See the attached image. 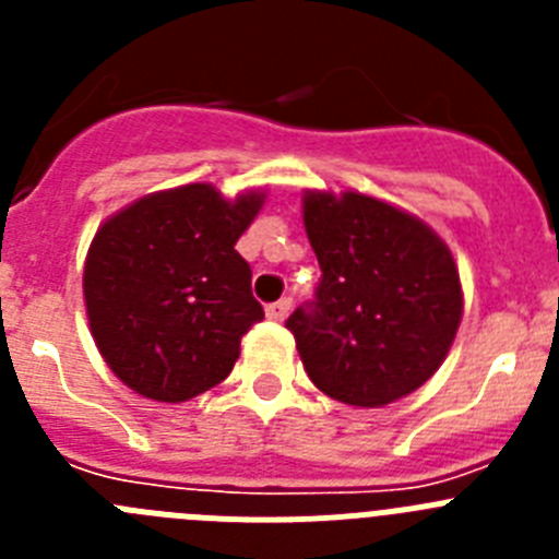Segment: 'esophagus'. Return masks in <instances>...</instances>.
<instances>
[{
    "label": "esophagus",
    "instance_id": "1",
    "mask_svg": "<svg viewBox=\"0 0 559 559\" xmlns=\"http://www.w3.org/2000/svg\"><path fill=\"white\" fill-rule=\"evenodd\" d=\"M288 313H290V299H280V302H271L269 308H265V316H269L271 322H283Z\"/></svg>",
    "mask_w": 559,
    "mask_h": 559
}]
</instances>
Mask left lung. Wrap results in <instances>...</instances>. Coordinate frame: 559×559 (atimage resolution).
<instances>
[{"instance_id": "left-lung-1", "label": "left lung", "mask_w": 559, "mask_h": 559, "mask_svg": "<svg viewBox=\"0 0 559 559\" xmlns=\"http://www.w3.org/2000/svg\"><path fill=\"white\" fill-rule=\"evenodd\" d=\"M302 218L322 280L285 328L308 378L360 408L417 392L462 322V283L445 240L412 212L355 190H308Z\"/></svg>"}]
</instances>
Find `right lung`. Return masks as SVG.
Listing matches in <instances>:
<instances>
[{
	"label": "right lung",
	"instance_id": "add662e5",
	"mask_svg": "<svg viewBox=\"0 0 559 559\" xmlns=\"http://www.w3.org/2000/svg\"><path fill=\"white\" fill-rule=\"evenodd\" d=\"M265 195L224 199L212 185L151 192L106 221L88 246L83 299L103 360L142 397L181 403L231 372L263 319L235 251Z\"/></svg>",
	"mask_w": 559,
	"mask_h": 559
}]
</instances>
